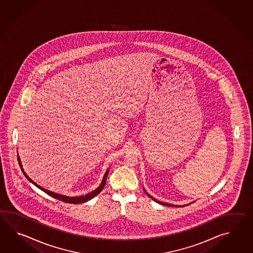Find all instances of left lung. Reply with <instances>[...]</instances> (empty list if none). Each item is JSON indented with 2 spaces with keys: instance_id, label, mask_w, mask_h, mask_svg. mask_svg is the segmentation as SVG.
Here are the masks:
<instances>
[{
  "instance_id": "obj_1",
  "label": "left lung",
  "mask_w": 253,
  "mask_h": 253,
  "mask_svg": "<svg viewBox=\"0 0 253 253\" xmlns=\"http://www.w3.org/2000/svg\"><path fill=\"white\" fill-rule=\"evenodd\" d=\"M149 197H150L151 199L154 200V201H156V203H158V204H160V205H167V206H175V205H169V204H166V203H162V202H159V201H157V200L155 199V198H153L151 195H149L148 194H146Z\"/></svg>"
}]
</instances>
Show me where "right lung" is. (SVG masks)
Returning a JSON list of instances; mask_svg holds the SVG:
<instances>
[{"instance_id":"1","label":"right lung","mask_w":253,"mask_h":253,"mask_svg":"<svg viewBox=\"0 0 253 253\" xmlns=\"http://www.w3.org/2000/svg\"><path fill=\"white\" fill-rule=\"evenodd\" d=\"M18 161H19V165H20V167H22V171L23 172L22 164H21V160H20L19 156H18ZM108 171H109V170H108V171L106 172V173H105L104 178H103L102 183H101L100 186H99L98 188L96 189L95 191H93V192L90 193V194H86V195H84V196H79V197H69V196H65V195H60V194L52 193V192H50V191H48V190H46V189L41 187V186L38 185L37 183H34L33 180H32L31 178L29 177L25 172H23V173H24V175L26 176V178H27L28 180H29L30 182H32L34 185H36L38 188L41 189V190H42L44 193H46V194H48L49 196H51V197H53V198H56V199L59 200V201H61V202L68 203V204H74V205H78V204H82V203H85L86 201H89V200L92 199V198H94L96 195H97V194H99V193L102 191L103 188H104V186H105V184H106V181H107V177H108Z\"/></svg>"}]
</instances>
